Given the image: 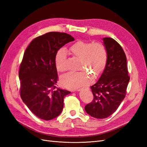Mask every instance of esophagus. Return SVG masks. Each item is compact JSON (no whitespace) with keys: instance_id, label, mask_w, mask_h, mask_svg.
Segmentation results:
<instances>
[{"instance_id":"esophagus-1","label":"esophagus","mask_w":147,"mask_h":147,"mask_svg":"<svg viewBox=\"0 0 147 147\" xmlns=\"http://www.w3.org/2000/svg\"><path fill=\"white\" fill-rule=\"evenodd\" d=\"M82 90V88H80V89H78V90H75V91H80Z\"/></svg>"}]
</instances>
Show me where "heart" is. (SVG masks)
I'll list each match as a JSON object with an SVG mask.
<instances>
[{
    "label": "heart",
    "instance_id": "b5f03b06",
    "mask_svg": "<svg viewBox=\"0 0 147 147\" xmlns=\"http://www.w3.org/2000/svg\"><path fill=\"white\" fill-rule=\"evenodd\" d=\"M70 53L79 59L77 69L80 72H70L60 78L61 84L68 89L75 90L86 85L93 78L100 77L103 73L107 62V51L104 44L100 42L78 41L69 49ZM66 53L64 50L57 51L55 57L57 70L61 72L65 70L64 61Z\"/></svg>",
    "mask_w": 147,
    "mask_h": 147
}]
</instances>
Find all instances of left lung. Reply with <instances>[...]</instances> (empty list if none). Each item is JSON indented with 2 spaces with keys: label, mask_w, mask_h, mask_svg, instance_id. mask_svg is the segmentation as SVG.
Wrapping results in <instances>:
<instances>
[{
  "label": "left lung",
  "mask_w": 147,
  "mask_h": 147,
  "mask_svg": "<svg viewBox=\"0 0 147 147\" xmlns=\"http://www.w3.org/2000/svg\"><path fill=\"white\" fill-rule=\"evenodd\" d=\"M102 40L107 62L98 80L91 86L94 99L84 107L89 115L98 119L107 118L117 110L125 97L130 79L122 47L112 38L104 37Z\"/></svg>",
  "instance_id": "1"
}]
</instances>
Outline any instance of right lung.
<instances>
[{
	"label": "right lung",
	"instance_id": "obj_1",
	"mask_svg": "<svg viewBox=\"0 0 147 147\" xmlns=\"http://www.w3.org/2000/svg\"><path fill=\"white\" fill-rule=\"evenodd\" d=\"M70 35L51 32L34 38L26 48L20 65V95L24 103L39 118L51 120L63 109L64 98L70 91L57 88L56 55L66 43L74 40Z\"/></svg>",
	"mask_w": 147,
	"mask_h": 147
}]
</instances>
